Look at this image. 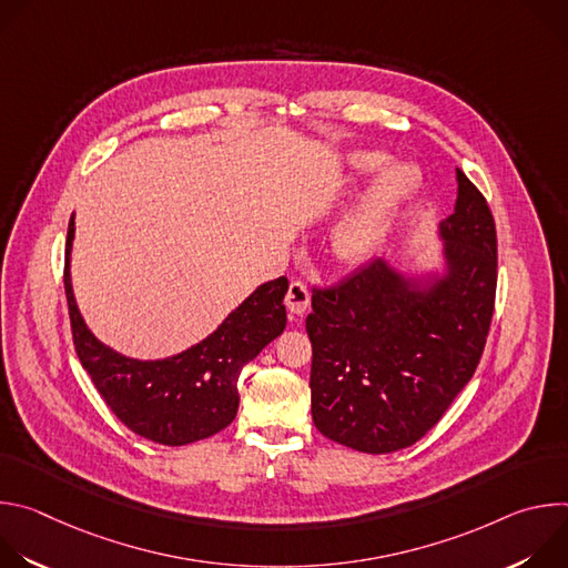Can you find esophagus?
Segmentation results:
<instances>
[{"instance_id": "1", "label": "esophagus", "mask_w": 568, "mask_h": 568, "mask_svg": "<svg viewBox=\"0 0 568 568\" xmlns=\"http://www.w3.org/2000/svg\"><path fill=\"white\" fill-rule=\"evenodd\" d=\"M285 305L290 307L292 314H303L310 305V290L303 281H292L287 296H285Z\"/></svg>"}]
</instances>
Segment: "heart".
I'll use <instances>...</instances> for the list:
<instances>
[{
    "instance_id": "b5f03b06",
    "label": "heart",
    "mask_w": 568,
    "mask_h": 568,
    "mask_svg": "<svg viewBox=\"0 0 568 568\" xmlns=\"http://www.w3.org/2000/svg\"><path fill=\"white\" fill-rule=\"evenodd\" d=\"M357 175H371L386 166V156L379 152H357L351 159ZM420 189V173L409 164L386 169L362 202L333 231L335 254L344 261L368 258L388 235L397 213Z\"/></svg>"
}]
</instances>
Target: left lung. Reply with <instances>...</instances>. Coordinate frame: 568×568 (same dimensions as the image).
Instances as JSON below:
<instances>
[{"instance_id":"1","label":"left lung","mask_w":568,"mask_h":568,"mask_svg":"<svg viewBox=\"0 0 568 568\" xmlns=\"http://www.w3.org/2000/svg\"><path fill=\"white\" fill-rule=\"evenodd\" d=\"M454 213L440 222L445 274L414 281L377 258L314 290L312 420L335 443L390 454L418 443L471 379L497 292V229L456 169Z\"/></svg>"}]
</instances>
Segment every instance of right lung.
Segmentation results:
<instances>
[{
	"label": "right lung",
	"mask_w": 568,
	"mask_h": 568,
	"mask_svg": "<svg viewBox=\"0 0 568 568\" xmlns=\"http://www.w3.org/2000/svg\"><path fill=\"white\" fill-rule=\"evenodd\" d=\"M73 231L71 215L64 250V294L73 346L114 416L141 438L169 447L189 445L229 427L237 414L242 366L285 331L287 278L263 283L220 323L215 333L189 351L154 362L132 359L101 344L80 316L69 274Z\"/></svg>",
	"instance_id": "add662e5"
}]
</instances>
